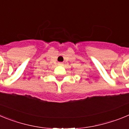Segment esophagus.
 Masks as SVG:
<instances>
[{
	"mask_svg": "<svg viewBox=\"0 0 129 129\" xmlns=\"http://www.w3.org/2000/svg\"><path fill=\"white\" fill-rule=\"evenodd\" d=\"M62 64L61 63V62H60V63H59V66H61V65H62Z\"/></svg>",
	"mask_w": 129,
	"mask_h": 129,
	"instance_id": "1",
	"label": "esophagus"
}]
</instances>
